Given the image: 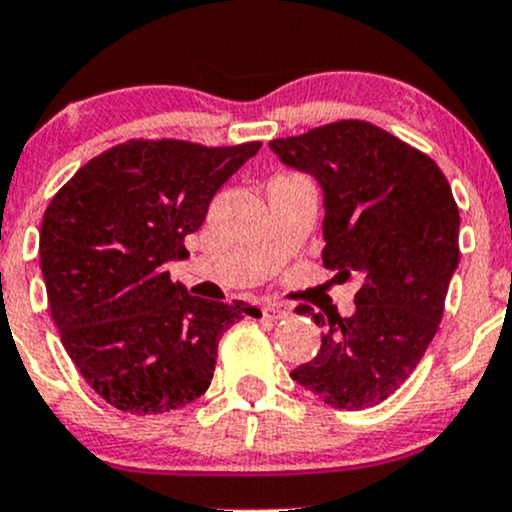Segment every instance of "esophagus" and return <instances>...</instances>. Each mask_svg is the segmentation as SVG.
I'll list each match as a JSON object with an SVG mask.
<instances>
[{"mask_svg": "<svg viewBox=\"0 0 512 512\" xmlns=\"http://www.w3.org/2000/svg\"><path fill=\"white\" fill-rule=\"evenodd\" d=\"M264 315L272 317V320H281V317L291 315V308H286V305H281V303H269L267 308H264Z\"/></svg>", "mask_w": 512, "mask_h": 512, "instance_id": "esophagus-1", "label": "esophagus"}]
</instances>
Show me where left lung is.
<instances>
[{
	"instance_id": "8db88e82",
	"label": "left lung",
	"mask_w": 512,
	"mask_h": 512,
	"mask_svg": "<svg viewBox=\"0 0 512 512\" xmlns=\"http://www.w3.org/2000/svg\"><path fill=\"white\" fill-rule=\"evenodd\" d=\"M269 146L322 185L325 267L363 281L351 317L298 305L325 334L291 378L334 409L373 407L414 373L443 320L460 262L450 182L424 151L366 120L330 122Z\"/></svg>"
}]
</instances>
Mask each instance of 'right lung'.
Returning a JSON list of instances; mask_svg holds the SVG:
<instances>
[{"mask_svg": "<svg viewBox=\"0 0 512 512\" xmlns=\"http://www.w3.org/2000/svg\"><path fill=\"white\" fill-rule=\"evenodd\" d=\"M260 146L129 139L76 170L45 209L40 267L52 320L76 370L115 409L144 416L195 402L214 378L223 332L262 315L243 301L190 296L166 272Z\"/></svg>", "mask_w": 512, "mask_h": 512, "instance_id": "add662e5", "label": "right lung"}]
</instances>
